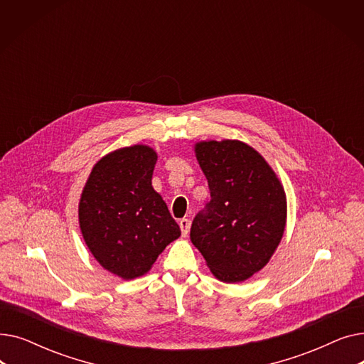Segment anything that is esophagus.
<instances>
[{
    "instance_id": "34e87169",
    "label": "esophagus",
    "mask_w": 364,
    "mask_h": 364,
    "mask_svg": "<svg viewBox=\"0 0 364 364\" xmlns=\"http://www.w3.org/2000/svg\"><path fill=\"white\" fill-rule=\"evenodd\" d=\"M180 228H181V235L186 237L188 235V228H190V221L187 218L180 220Z\"/></svg>"
}]
</instances>
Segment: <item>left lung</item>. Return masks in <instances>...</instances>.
Masks as SVG:
<instances>
[{"label": "left lung", "mask_w": 364, "mask_h": 364, "mask_svg": "<svg viewBox=\"0 0 364 364\" xmlns=\"http://www.w3.org/2000/svg\"><path fill=\"white\" fill-rule=\"evenodd\" d=\"M211 200L190 228L192 243L221 282L239 283L267 265L283 237L286 193L273 168L239 140L195 144Z\"/></svg>", "instance_id": "obj_1"}]
</instances>
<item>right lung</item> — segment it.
<instances>
[{"label":"right lung","instance_id":"add662e5","mask_svg":"<svg viewBox=\"0 0 364 364\" xmlns=\"http://www.w3.org/2000/svg\"><path fill=\"white\" fill-rule=\"evenodd\" d=\"M158 161L146 144L113 150L91 169L81 193L82 237L105 270L124 280L146 274L181 232L151 186Z\"/></svg>","mask_w":364,"mask_h":364}]
</instances>
